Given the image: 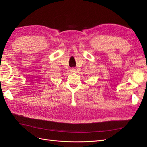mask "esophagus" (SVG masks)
Masks as SVG:
<instances>
[{"label":"esophagus","mask_w":147,"mask_h":147,"mask_svg":"<svg viewBox=\"0 0 147 147\" xmlns=\"http://www.w3.org/2000/svg\"><path fill=\"white\" fill-rule=\"evenodd\" d=\"M70 72L74 73V72H76V70H75L74 68H72V69H70Z\"/></svg>","instance_id":"34e87169"}]
</instances>
